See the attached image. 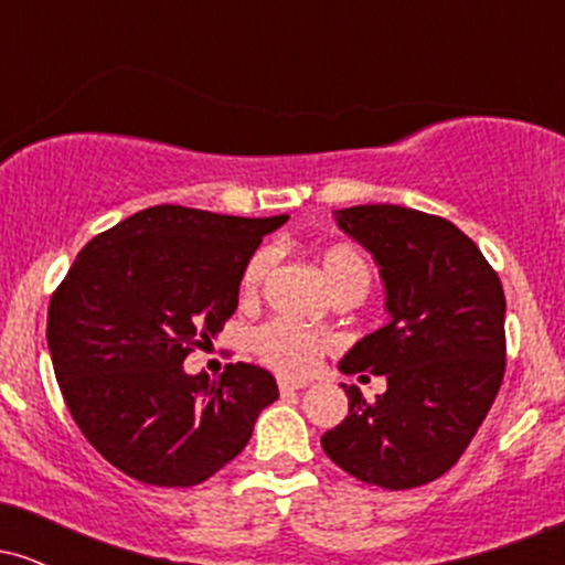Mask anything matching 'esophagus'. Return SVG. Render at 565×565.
Listing matches in <instances>:
<instances>
[{
    "label": "esophagus",
    "instance_id": "34e87169",
    "mask_svg": "<svg viewBox=\"0 0 565 565\" xmlns=\"http://www.w3.org/2000/svg\"><path fill=\"white\" fill-rule=\"evenodd\" d=\"M302 387H305V382H300V380H278V391H281V395L302 391Z\"/></svg>",
    "mask_w": 565,
    "mask_h": 565
}]
</instances>
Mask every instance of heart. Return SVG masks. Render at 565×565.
<instances>
[{"label":"heart","mask_w":565,"mask_h":565,"mask_svg":"<svg viewBox=\"0 0 565 565\" xmlns=\"http://www.w3.org/2000/svg\"><path fill=\"white\" fill-rule=\"evenodd\" d=\"M321 274L327 278L329 289L334 297L355 295L364 297L372 284V263L361 249L350 244H332L319 255ZM274 265V252L257 249L244 265L242 281H238V295L244 302L257 300L265 278ZM252 350L265 366L276 369L278 374H289V377H300V374L313 372L319 366L321 355L332 348V340L321 332H310V329L297 327V323L284 319H270L260 323L249 337Z\"/></svg>","instance_id":"heart-1"}]
</instances>
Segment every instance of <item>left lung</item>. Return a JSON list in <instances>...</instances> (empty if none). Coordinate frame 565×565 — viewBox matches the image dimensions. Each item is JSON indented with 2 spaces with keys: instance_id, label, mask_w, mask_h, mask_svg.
<instances>
[{
  "instance_id": "obj_1",
  "label": "left lung",
  "mask_w": 565,
  "mask_h": 565,
  "mask_svg": "<svg viewBox=\"0 0 565 565\" xmlns=\"http://www.w3.org/2000/svg\"><path fill=\"white\" fill-rule=\"evenodd\" d=\"M337 225L372 252L391 321L355 342L345 374H382L366 401L355 385L348 417L323 433L337 468L401 491L457 465L504 377V291L476 242L438 215L395 204L334 212Z\"/></svg>"
}]
</instances>
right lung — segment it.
Masks as SVG:
<instances>
[{
    "label": "right lung",
    "instance_id": "obj_1",
    "mask_svg": "<svg viewBox=\"0 0 565 565\" xmlns=\"http://www.w3.org/2000/svg\"><path fill=\"white\" fill-rule=\"evenodd\" d=\"M278 217L159 204L97 233L47 310V345L71 417L103 459L148 486L183 489L238 457L274 374L228 364L185 374L193 348L223 332L244 265Z\"/></svg>",
    "mask_w": 565,
    "mask_h": 565
}]
</instances>
